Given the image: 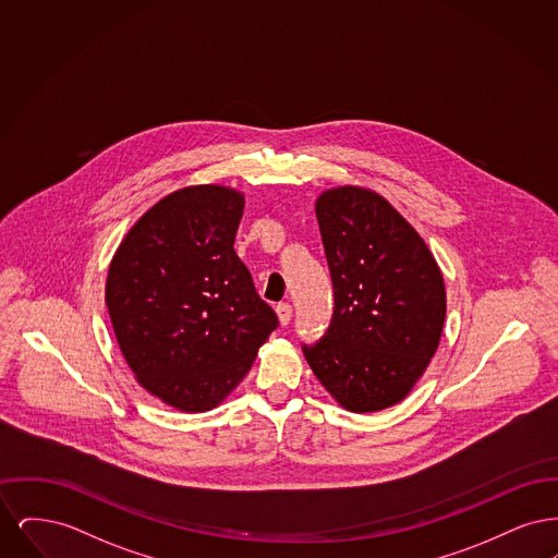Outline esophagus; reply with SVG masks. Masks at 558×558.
<instances>
[{
  "label": "esophagus",
  "instance_id": "esophagus-1",
  "mask_svg": "<svg viewBox=\"0 0 558 558\" xmlns=\"http://www.w3.org/2000/svg\"><path fill=\"white\" fill-rule=\"evenodd\" d=\"M276 314H278V319H280V324L282 326H287L292 318V305L291 303H278L276 305Z\"/></svg>",
  "mask_w": 558,
  "mask_h": 558
}]
</instances>
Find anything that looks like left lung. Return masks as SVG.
I'll list each match as a JSON object with an SVG mask.
<instances>
[{
  "label": "left lung",
  "mask_w": 558,
  "mask_h": 558,
  "mask_svg": "<svg viewBox=\"0 0 558 558\" xmlns=\"http://www.w3.org/2000/svg\"><path fill=\"white\" fill-rule=\"evenodd\" d=\"M335 310L303 353L326 391L364 414L405 398L446 319V287L425 240L383 196L335 187L316 203Z\"/></svg>",
  "instance_id": "1"
}]
</instances>
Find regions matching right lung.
<instances>
[{
  "instance_id": "1",
  "label": "right lung",
  "mask_w": 558,
  "mask_h": 558,
  "mask_svg": "<svg viewBox=\"0 0 558 558\" xmlns=\"http://www.w3.org/2000/svg\"><path fill=\"white\" fill-rule=\"evenodd\" d=\"M242 207L232 187H182L137 219L108 267V314L130 368L182 412L215 408L278 328L234 251Z\"/></svg>"
}]
</instances>
